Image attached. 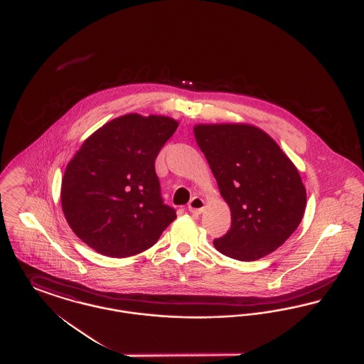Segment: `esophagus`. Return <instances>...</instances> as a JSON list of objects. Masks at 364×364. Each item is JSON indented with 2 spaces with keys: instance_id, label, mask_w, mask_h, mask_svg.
<instances>
[{
  "instance_id": "34e87169",
  "label": "esophagus",
  "mask_w": 364,
  "mask_h": 364,
  "mask_svg": "<svg viewBox=\"0 0 364 364\" xmlns=\"http://www.w3.org/2000/svg\"><path fill=\"white\" fill-rule=\"evenodd\" d=\"M203 208H205V200H203L202 198H199V196H193V198L191 199L190 205H188V210H190V213L199 215V214H202Z\"/></svg>"
}]
</instances>
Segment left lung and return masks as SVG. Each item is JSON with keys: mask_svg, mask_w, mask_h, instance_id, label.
Instances as JSON below:
<instances>
[{"mask_svg": "<svg viewBox=\"0 0 364 364\" xmlns=\"http://www.w3.org/2000/svg\"><path fill=\"white\" fill-rule=\"evenodd\" d=\"M193 135L232 215L229 232L214 247L242 262L276 251L297 229L307 205L294 162L252 124H196Z\"/></svg>", "mask_w": 364, "mask_h": 364, "instance_id": "obj_1", "label": "left lung"}]
</instances>
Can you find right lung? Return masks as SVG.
Masks as SVG:
<instances>
[{"label": "right lung", "mask_w": 364, "mask_h": 364, "mask_svg": "<svg viewBox=\"0 0 364 364\" xmlns=\"http://www.w3.org/2000/svg\"><path fill=\"white\" fill-rule=\"evenodd\" d=\"M168 116L124 114L98 128L72 156L61 208L73 233L97 252L125 258L153 247L173 223L162 203L156 156L176 132Z\"/></svg>", "instance_id": "right-lung-1"}]
</instances>
